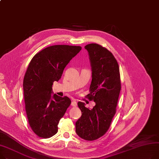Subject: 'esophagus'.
<instances>
[{
	"label": "esophagus",
	"instance_id": "esophagus-1",
	"mask_svg": "<svg viewBox=\"0 0 159 159\" xmlns=\"http://www.w3.org/2000/svg\"><path fill=\"white\" fill-rule=\"evenodd\" d=\"M71 105H72L73 107H76L77 105V102H75V101H72V102H71Z\"/></svg>",
	"mask_w": 159,
	"mask_h": 159
}]
</instances>
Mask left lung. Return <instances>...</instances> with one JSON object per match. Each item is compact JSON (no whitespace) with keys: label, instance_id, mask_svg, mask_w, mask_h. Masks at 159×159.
Wrapping results in <instances>:
<instances>
[{"label":"left lung","instance_id":"left-lung-1","mask_svg":"<svg viewBox=\"0 0 159 159\" xmlns=\"http://www.w3.org/2000/svg\"><path fill=\"white\" fill-rule=\"evenodd\" d=\"M92 70V80L87 97L96 105L92 109L79 102L81 117L75 123L76 133L82 139L96 140L109 130L116 112L121 90L118 63L112 53L97 43L85 46Z\"/></svg>","mask_w":159,"mask_h":159}]
</instances>
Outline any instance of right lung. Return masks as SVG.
Returning <instances> with one entry per match:
<instances>
[{"mask_svg":"<svg viewBox=\"0 0 159 159\" xmlns=\"http://www.w3.org/2000/svg\"><path fill=\"white\" fill-rule=\"evenodd\" d=\"M81 49L66 45L48 47L37 53L27 67L23 83L25 111L30 128L41 138L57 132L59 120L71 104L67 97L52 96V85Z\"/></svg>","mask_w":159,"mask_h":159,"instance_id":"1","label":"right lung"}]
</instances>
